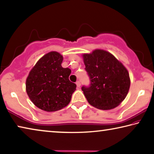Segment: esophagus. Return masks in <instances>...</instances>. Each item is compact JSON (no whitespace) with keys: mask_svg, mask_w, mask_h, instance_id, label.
Listing matches in <instances>:
<instances>
[{"mask_svg":"<svg viewBox=\"0 0 154 154\" xmlns=\"http://www.w3.org/2000/svg\"><path fill=\"white\" fill-rule=\"evenodd\" d=\"M76 84H77V86L78 88H79L81 86V83H80L79 81H77V82H76Z\"/></svg>","mask_w":154,"mask_h":154,"instance_id":"obj_1","label":"esophagus"}]
</instances>
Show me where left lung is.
<instances>
[{
    "mask_svg": "<svg viewBox=\"0 0 154 154\" xmlns=\"http://www.w3.org/2000/svg\"><path fill=\"white\" fill-rule=\"evenodd\" d=\"M90 77L89 86L82 90L88 102L94 107L109 110L118 106L129 91V73L123 64L109 52L95 49L83 55Z\"/></svg>",
    "mask_w": 154,
    "mask_h": 154,
    "instance_id": "8db88e82",
    "label": "left lung"
}]
</instances>
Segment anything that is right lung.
Returning a JSON list of instances; mask_svg holds the SVG:
<instances>
[{"mask_svg": "<svg viewBox=\"0 0 154 154\" xmlns=\"http://www.w3.org/2000/svg\"><path fill=\"white\" fill-rule=\"evenodd\" d=\"M62 60L58 52H49L38 60L26 79L28 96L43 111H56L65 107L76 90V84L69 79L71 70L62 66Z\"/></svg>", "mask_w": 154, "mask_h": 154, "instance_id": "right-lung-1", "label": "right lung"}]
</instances>
